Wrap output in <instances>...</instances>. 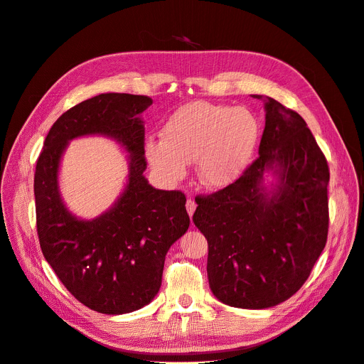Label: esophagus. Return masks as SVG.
<instances>
[{"instance_id": "obj_1", "label": "esophagus", "mask_w": 364, "mask_h": 364, "mask_svg": "<svg viewBox=\"0 0 364 364\" xmlns=\"http://www.w3.org/2000/svg\"><path fill=\"white\" fill-rule=\"evenodd\" d=\"M186 209H187V214L192 217L195 214V209H196V203L193 199H187L186 202Z\"/></svg>"}]
</instances>
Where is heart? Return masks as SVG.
Wrapping results in <instances>:
<instances>
[{"label":"heart","mask_w":364,"mask_h":364,"mask_svg":"<svg viewBox=\"0 0 364 364\" xmlns=\"http://www.w3.org/2000/svg\"><path fill=\"white\" fill-rule=\"evenodd\" d=\"M259 122L245 107L192 102L171 114L161 141H147L146 159L165 183H177L195 162L202 186L224 188L250 165L259 143Z\"/></svg>","instance_id":"heart-1"}]
</instances>
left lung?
I'll return each mask as SVG.
<instances>
[{
	"instance_id": "obj_1",
	"label": "left lung",
	"mask_w": 364,
	"mask_h": 364,
	"mask_svg": "<svg viewBox=\"0 0 364 364\" xmlns=\"http://www.w3.org/2000/svg\"><path fill=\"white\" fill-rule=\"evenodd\" d=\"M264 100L259 156L220 192L196 198L193 223L208 240L214 296L262 310L289 299L309 279L328 239L329 168L299 114ZM274 181L264 184V174Z\"/></svg>"
}]
</instances>
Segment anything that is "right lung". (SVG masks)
I'll return each mask as SVG.
<instances>
[{
    "label": "right lung",
    "mask_w": 364,
    "mask_h": 364,
    "mask_svg": "<svg viewBox=\"0 0 364 364\" xmlns=\"http://www.w3.org/2000/svg\"><path fill=\"white\" fill-rule=\"evenodd\" d=\"M146 95L105 92L73 106L57 119L36 161L33 193L36 230L44 258L65 288L88 309L125 314L159 292L165 255L188 228L186 196L159 190L144 177ZM103 135L127 153L123 193L100 216L85 220L65 206L60 162L75 138Z\"/></svg>",
    "instance_id": "right-lung-1"
}]
</instances>
